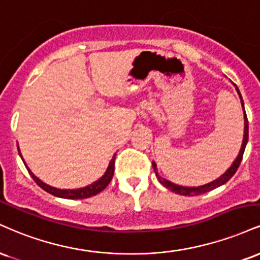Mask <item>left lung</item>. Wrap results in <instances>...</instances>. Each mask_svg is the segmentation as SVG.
<instances>
[{
  "label": "left lung",
  "mask_w": 260,
  "mask_h": 260,
  "mask_svg": "<svg viewBox=\"0 0 260 260\" xmlns=\"http://www.w3.org/2000/svg\"><path fill=\"white\" fill-rule=\"evenodd\" d=\"M235 88H236L237 93H239V96H240L241 106H242V109H243V119H245V131H243V141H242V146H241V149L239 152V155L236 157V159L234 160V163L231 164V167L229 168L226 172L222 174V175L219 176L218 179L213 180V181L208 182V184H204V185H201V186H193V187H191V186L176 185V184H174V182L169 181V180L161 178L159 174H158L157 164H155V161H152V167H153L155 176H157V179L159 180V182L164 186V187L169 188L170 191L175 192V193L182 194V196H198V194L206 193V192H209V191L214 190V188H216V187H219V186L224 185L225 182H228L229 180L233 178L234 174L236 173L237 168L240 167V163H241V160H242L243 153H245L246 145H247V142H248V120H247V115H246V111H245V103H243L242 96H241L239 87L235 85Z\"/></svg>",
  "instance_id": "obj_1"
}]
</instances>
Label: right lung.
<instances>
[{"instance_id":"add662e5","label":"right lung","mask_w":260,"mask_h":260,"mask_svg":"<svg viewBox=\"0 0 260 260\" xmlns=\"http://www.w3.org/2000/svg\"><path fill=\"white\" fill-rule=\"evenodd\" d=\"M17 147H18V152H19L20 158L23 159V157H21V153H20L19 146H17ZM114 160H115V154L113 155L111 161H109L108 168H107L106 173L103 174V175L101 176L99 180H96V181L92 182V184L85 186V187L73 188V190H66V188L52 187V186L45 184V182L41 181V180H40L38 176L34 175L31 170L29 169V167L26 166V163L23 159L24 164H25V167L27 169V172H29L30 175L32 176V179L35 180V182L40 186V187L44 188L45 191H47L48 193L53 194V196L60 197V198H68V200H81V198H88V197L94 196V194L100 193L101 191L105 190L107 186H108L109 182H111V180L113 178V174H114Z\"/></svg>"}]
</instances>
